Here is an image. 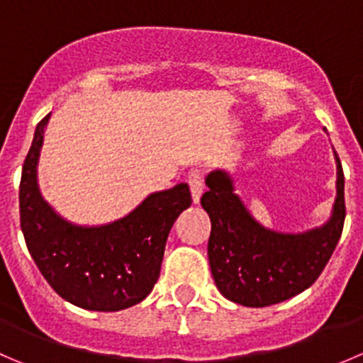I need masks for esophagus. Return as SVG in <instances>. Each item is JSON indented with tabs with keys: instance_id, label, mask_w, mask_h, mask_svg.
<instances>
[{
	"instance_id": "1",
	"label": "esophagus",
	"mask_w": 363,
	"mask_h": 363,
	"mask_svg": "<svg viewBox=\"0 0 363 363\" xmlns=\"http://www.w3.org/2000/svg\"><path fill=\"white\" fill-rule=\"evenodd\" d=\"M189 182V189H191V196H193V202L199 203L200 202V196L203 193V181H202V175L193 172L188 179Z\"/></svg>"
}]
</instances>
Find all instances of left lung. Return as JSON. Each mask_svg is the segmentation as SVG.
I'll use <instances>...</instances> for the list:
<instances>
[{"label":"left lung","instance_id":"left-lung-1","mask_svg":"<svg viewBox=\"0 0 363 363\" xmlns=\"http://www.w3.org/2000/svg\"><path fill=\"white\" fill-rule=\"evenodd\" d=\"M337 163V196L330 220L301 234L262 227L234 193V181L225 170L206 177L209 191L202 195L211 218L207 242L211 273L227 300L245 307H267L286 301L312 286L332 257L342 234L344 172Z\"/></svg>","mask_w":363,"mask_h":363}]
</instances>
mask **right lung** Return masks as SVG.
Here are the masks:
<instances>
[{
	"label": "right lung",
	"instance_id": "obj_1",
	"mask_svg": "<svg viewBox=\"0 0 363 363\" xmlns=\"http://www.w3.org/2000/svg\"><path fill=\"white\" fill-rule=\"evenodd\" d=\"M49 117L35 129L19 186L24 241L49 286L86 311L117 312L145 300L160 279L164 245L191 206L186 182L147 196L128 216L99 227L74 225L40 195L37 164Z\"/></svg>",
	"mask_w": 363,
	"mask_h": 363
}]
</instances>
